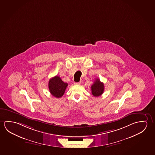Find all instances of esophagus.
I'll return each instance as SVG.
<instances>
[{"label":"esophagus","instance_id":"1","mask_svg":"<svg viewBox=\"0 0 155 155\" xmlns=\"http://www.w3.org/2000/svg\"><path fill=\"white\" fill-rule=\"evenodd\" d=\"M81 84V82H75V83H74V84H78V85H79V84Z\"/></svg>","mask_w":155,"mask_h":155}]
</instances>
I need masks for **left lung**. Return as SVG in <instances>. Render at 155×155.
Listing matches in <instances>:
<instances>
[{
    "mask_svg": "<svg viewBox=\"0 0 155 155\" xmlns=\"http://www.w3.org/2000/svg\"><path fill=\"white\" fill-rule=\"evenodd\" d=\"M91 94L95 97H98L103 93L104 87L103 82L98 79H96L91 86Z\"/></svg>",
    "mask_w": 155,
    "mask_h": 155,
    "instance_id": "obj_1",
    "label": "left lung"
}]
</instances>
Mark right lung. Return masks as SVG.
Listing matches in <instances>:
<instances>
[{
    "label": "right lung",
    "instance_id": "1",
    "mask_svg": "<svg viewBox=\"0 0 155 155\" xmlns=\"http://www.w3.org/2000/svg\"><path fill=\"white\" fill-rule=\"evenodd\" d=\"M68 84L64 82L58 76H55L49 80L48 88L53 96L60 98L63 96Z\"/></svg>",
    "mask_w": 155,
    "mask_h": 155
}]
</instances>
